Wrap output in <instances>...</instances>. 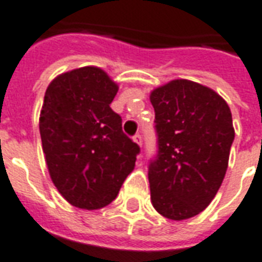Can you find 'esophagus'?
<instances>
[{"label":"esophagus","mask_w":262,"mask_h":262,"mask_svg":"<svg viewBox=\"0 0 262 262\" xmlns=\"http://www.w3.org/2000/svg\"><path fill=\"white\" fill-rule=\"evenodd\" d=\"M133 140H135V142H136L139 146H142V136H140V135H135Z\"/></svg>","instance_id":"obj_1"}]
</instances>
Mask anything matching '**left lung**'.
<instances>
[{
	"label": "left lung",
	"instance_id": "left-lung-1",
	"mask_svg": "<svg viewBox=\"0 0 262 262\" xmlns=\"http://www.w3.org/2000/svg\"><path fill=\"white\" fill-rule=\"evenodd\" d=\"M159 154L148 167L154 209L171 220L209 206L229 165L234 127L229 105L212 88L172 80L150 94Z\"/></svg>",
	"mask_w": 262,
	"mask_h": 262
}]
</instances>
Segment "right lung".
Listing matches in <instances>:
<instances>
[{
  "instance_id": "add662e5",
  "label": "right lung",
  "mask_w": 262,
  "mask_h": 262,
  "mask_svg": "<svg viewBox=\"0 0 262 262\" xmlns=\"http://www.w3.org/2000/svg\"><path fill=\"white\" fill-rule=\"evenodd\" d=\"M119 90L102 69L86 66L57 75L43 99L39 130L54 187L73 206H106L135 170L140 148L111 109Z\"/></svg>"
}]
</instances>
